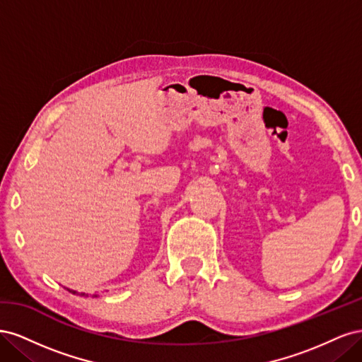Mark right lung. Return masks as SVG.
Wrapping results in <instances>:
<instances>
[{
  "instance_id": "right-lung-1",
  "label": "right lung",
  "mask_w": 362,
  "mask_h": 362,
  "mask_svg": "<svg viewBox=\"0 0 362 362\" xmlns=\"http://www.w3.org/2000/svg\"><path fill=\"white\" fill-rule=\"evenodd\" d=\"M68 291L74 293V294H80V296H83V298H89V294H87V293H78V291H74V290H69V288H68ZM93 298H98V296L93 294Z\"/></svg>"
}]
</instances>
